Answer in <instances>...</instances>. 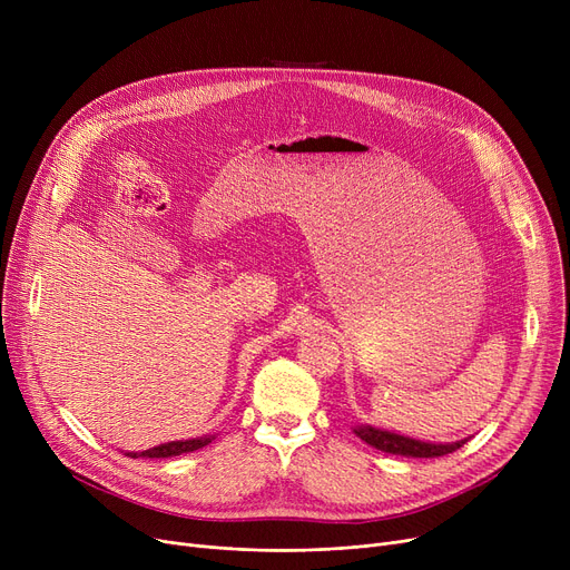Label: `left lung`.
I'll return each mask as SVG.
<instances>
[{"instance_id":"1","label":"left lung","mask_w":570,"mask_h":570,"mask_svg":"<svg viewBox=\"0 0 570 570\" xmlns=\"http://www.w3.org/2000/svg\"><path fill=\"white\" fill-rule=\"evenodd\" d=\"M351 430L355 436H361L365 443L376 448V451L402 455V458H441L458 451V448H462L471 439L469 434L455 441H432V439H421V436L402 434L387 428H379L372 423H353Z\"/></svg>"}]
</instances>
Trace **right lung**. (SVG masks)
I'll list each match as a JSON object with an SVG mask.
<instances>
[{
    "label": "right lung",
    "mask_w": 570,
    "mask_h": 570,
    "mask_svg": "<svg viewBox=\"0 0 570 570\" xmlns=\"http://www.w3.org/2000/svg\"><path fill=\"white\" fill-rule=\"evenodd\" d=\"M205 443H209V439H196V441H177V443H168V445H159L155 451H147L142 453L145 458H175V455H183V453H191L203 448ZM136 458V455H134Z\"/></svg>",
    "instance_id": "right-lung-1"
}]
</instances>
